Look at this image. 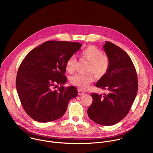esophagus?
<instances>
[{
  "label": "esophagus",
  "instance_id": "obj_1",
  "mask_svg": "<svg viewBox=\"0 0 153 153\" xmlns=\"http://www.w3.org/2000/svg\"><path fill=\"white\" fill-rule=\"evenodd\" d=\"M84 93H85V91H83V90H81V89H78V94H79L80 96L83 95Z\"/></svg>",
  "mask_w": 153,
  "mask_h": 153
}]
</instances>
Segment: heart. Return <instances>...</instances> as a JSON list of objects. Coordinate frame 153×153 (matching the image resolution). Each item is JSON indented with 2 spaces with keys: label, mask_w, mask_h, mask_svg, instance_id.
I'll list each match as a JSON object with an SVG mask.
<instances>
[{
  "label": "heart",
  "mask_w": 153,
  "mask_h": 153,
  "mask_svg": "<svg viewBox=\"0 0 153 153\" xmlns=\"http://www.w3.org/2000/svg\"><path fill=\"white\" fill-rule=\"evenodd\" d=\"M81 56L90 62L89 72L93 73L97 77H102L107 73L110 67V60L107 56L103 54L102 51L94 46H89L81 52ZM76 58L74 56H70L67 60V71L73 73L75 70ZM94 80L93 74L87 75L77 74L71 79V83L81 89H86Z\"/></svg>",
  "instance_id": "1"
}]
</instances>
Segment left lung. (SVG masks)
<instances>
[{
    "mask_svg": "<svg viewBox=\"0 0 153 153\" xmlns=\"http://www.w3.org/2000/svg\"><path fill=\"white\" fill-rule=\"evenodd\" d=\"M103 48L110 67L96 86L108 93L91 94L93 103L88 115L94 122L109 126L118 123L129 113L137 93L138 81L134 65L125 51L110 42H105Z\"/></svg>",
    "mask_w": 153,
    "mask_h": 153,
    "instance_id": "8db88e82",
    "label": "left lung"
}]
</instances>
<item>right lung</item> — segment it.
Instances as JSON below:
<instances>
[{
    "mask_svg": "<svg viewBox=\"0 0 153 153\" xmlns=\"http://www.w3.org/2000/svg\"><path fill=\"white\" fill-rule=\"evenodd\" d=\"M77 42L50 40L32 50L19 68L16 84L21 104L36 121L45 123L61 117L69 101L77 96L74 86L65 88L67 59L81 48ZM61 86L53 91V86Z\"/></svg>",
    "mask_w": 153,
    "mask_h": 153,
    "instance_id": "1",
    "label": "right lung"
}]
</instances>
